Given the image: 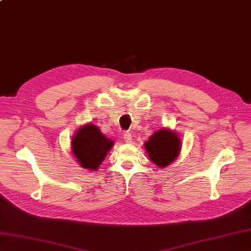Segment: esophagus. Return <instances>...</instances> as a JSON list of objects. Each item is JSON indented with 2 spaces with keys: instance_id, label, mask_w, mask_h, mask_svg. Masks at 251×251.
<instances>
[{
  "instance_id": "34e87169",
  "label": "esophagus",
  "mask_w": 251,
  "mask_h": 251,
  "mask_svg": "<svg viewBox=\"0 0 251 251\" xmlns=\"http://www.w3.org/2000/svg\"><path fill=\"white\" fill-rule=\"evenodd\" d=\"M124 140L126 143H131L132 142V134L129 132L124 133Z\"/></svg>"
}]
</instances>
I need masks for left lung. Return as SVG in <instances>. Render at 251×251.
<instances>
[{"mask_svg": "<svg viewBox=\"0 0 251 251\" xmlns=\"http://www.w3.org/2000/svg\"><path fill=\"white\" fill-rule=\"evenodd\" d=\"M151 161L157 166L165 167L178 156L181 143L175 132L163 129L155 132L145 144Z\"/></svg>", "mask_w": 251, "mask_h": 251, "instance_id": "1", "label": "left lung"}]
</instances>
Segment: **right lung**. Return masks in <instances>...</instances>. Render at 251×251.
Listing matches in <instances>:
<instances>
[{"label": "right lung", "instance_id": "add662e5", "mask_svg": "<svg viewBox=\"0 0 251 251\" xmlns=\"http://www.w3.org/2000/svg\"><path fill=\"white\" fill-rule=\"evenodd\" d=\"M113 140L105 137L95 125H87L79 129L72 139V151L81 166L97 170L104 160Z\"/></svg>", "mask_w": 251, "mask_h": 251}]
</instances>
